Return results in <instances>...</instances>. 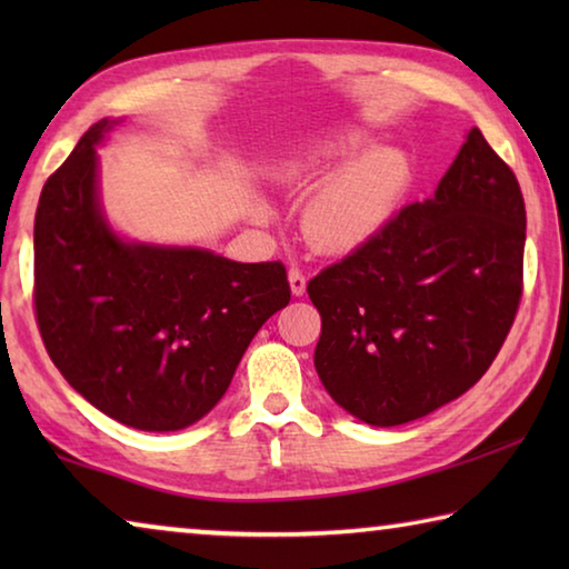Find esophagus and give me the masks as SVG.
I'll return each mask as SVG.
<instances>
[{"label":"esophagus","mask_w":569,"mask_h":569,"mask_svg":"<svg viewBox=\"0 0 569 569\" xmlns=\"http://www.w3.org/2000/svg\"><path fill=\"white\" fill-rule=\"evenodd\" d=\"M288 283H291L293 296L306 293V276H303V271H298V268H291V271H288Z\"/></svg>","instance_id":"obj_1"}]
</instances>
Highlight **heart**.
<instances>
[{
	"label": "heart",
	"mask_w": 569,
	"mask_h": 569,
	"mask_svg": "<svg viewBox=\"0 0 569 569\" xmlns=\"http://www.w3.org/2000/svg\"><path fill=\"white\" fill-rule=\"evenodd\" d=\"M366 134L346 130L316 140L278 162L276 176L291 188H311L336 162L366 146ZM411 186V162L397 148H369L343 162L313 190L303 208V230L323 253H351L377 238L397 216Z\"/></svg>",
	"instance_id": "obj_1"
}]
</instances>
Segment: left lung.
<instances>
[{"label":"left lung","instance_id":"8db88e82","mask_svg":"<svg viewBox=\"0 0 569 569\" xmlns=\"http://www.w3.org/2000/svg\"><path fill=\"white\" fill-rule=\"evenodd\" d=\"M525 230L515 172L471 128L435 196L308 281L321 313L313 363L331 399L397 427L475 387L522 301Z\"/></svg>","mask_w":569,"mask_h":569}]
</instances>
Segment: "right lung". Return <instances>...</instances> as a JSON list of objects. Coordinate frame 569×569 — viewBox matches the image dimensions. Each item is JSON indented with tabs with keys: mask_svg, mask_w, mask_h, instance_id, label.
Instances as JSON below:
<instances>
[{
	"mask_svg": "<svg viewBox=\"0 0 569 569\" xmlns=\"http://www.w3.org/2000/svg\"><path fill=\"white\" fill-rule=\"evenodd\" d=\"M100 120L47 178L34 216V313L67 383L124 427L186 429L223 399L248 343L291 301L281 261L130 243L100 206Z\"/></svg>",
	"mask_w": 569,
	"mask_h": 569,
	"instance_id": "right-lung-1",
	"label": "right lung"
}]
</instances>
